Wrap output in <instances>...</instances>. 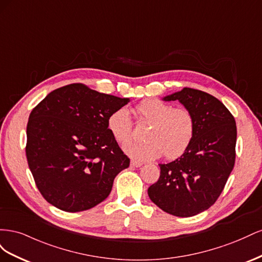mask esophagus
Masks as SVG:
<instances>
[{
    "label": "esophagus",
    "instance_id": "34e87169",
    "mask_svg": "<svg viewBox=\"0 0 262 262\" xmlns=\"http://www.w3.org/2000/svg\"><path fill=\"white\" fill-rule=\"evenodd\" d=\"M142 165H143V163L137 162V161H131V166H133V167H141Z\"/></svg>",
    "mask_w": 262,
    "mask_h": 262
}]
</instances>
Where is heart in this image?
<instances>
[{"mask_svg":"<svg viewBox=\"0 0 262 262\" xmlns=\"http://www.w3.org/2000/svg\"><path fill=\"white\" fill-rule=\"evenodd\" d=\"M139 120L149 124L144 143H129L123 150L133 160L153 161L163 154L168 160L179 157L191 144L195 131L193 115L186 108H173L158 99H146L136 107ZM107 126L114 139L124 144L132 138L129 112L120 108L109 116Z\"/></svg>","mask_w":262,"mask_h":262,"instance_id":"obj_1","label":"heart"}]
</instances>
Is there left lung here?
I'll list each match as a JSON object with an SVG mask.
<instances>
[{
	"instance_id": "1",
	"label": "left lung",
	"mask_w": 262,
	"mask_h": 262,
	"mask_svg": "<svg viewBox=\"0 0 262 262\" xmlns=\"http://www.w3.org/2000/svg\"><path fill=\"white\" fill-rule=\"evenodd\" d=\"M178 100L195 121L191 144L177 160L160 164L161 175L147 193L158 208L188 217L208 210L224 189L235 164L236 122L212 95L185 87L163 97Z\"/></svg>"
}]
</instances>
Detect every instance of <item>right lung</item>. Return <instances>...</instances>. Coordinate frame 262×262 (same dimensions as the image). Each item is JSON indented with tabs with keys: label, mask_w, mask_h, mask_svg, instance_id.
<instances>
[{
	"label": "right lung",
	"mask_w": 262,
	"mask_h": 262,
	"mask_svg": "<svg viewBox=\"0 0 262 262\" xmlns=\"http://www.w3.org/2000/svg\"><path fill=\"white\" fill-rule=\"evenodd\" d=\"M120 98L70 84L54 90L29 115L26 156L36 186L53 207L81 212L104 201L130 160L107 121L128 104Z\"/></svg>",
	"instance_id": "obj_1"
}]
</instances>
